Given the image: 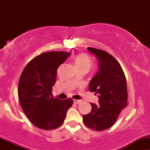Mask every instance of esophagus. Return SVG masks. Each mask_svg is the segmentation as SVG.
<instances>
[{
	"mask_svg": "<svg viewBox=\"0 0 150 150\" xmlns=\"http://www.w3.org/2000/svg\"><path fill=\"white\" fill-rule=\"evenodd\" d=\"M73 102H74V103H75V104L81 103V100H77V99H74Z\"/></svg>",
	"mask_w": 150,
	"mask_h": 150,
	"instance_id": "obj_1",
	"label": "esophagus"
}]
</instances>
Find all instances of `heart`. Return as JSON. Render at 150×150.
I'll use <instances>...</instances> for the list:
<instances>
[{
  "mask_svg": "<svg viewBox=\"0 0 150 150\" xmlns=\"http://www.w3.org/2000/svg\"><path fill=\"white\" fill-rule=\"evenodd\" d=\"M75 64L78 70L86 69L88 71L92 65V59L88 54L81 53L75 57Z\"/></svg>",
  "mask_w": 150,
  "mask_h": 150,
  "instance_id": "heart-1",
  "label": "heart"
}]
</instances>
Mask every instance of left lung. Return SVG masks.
<instances>
[{"label": "left lung", "instance_id": "1", "mask_svg": "<svg viewBox=\"0 0 150 150\" xmlns=\"http://www.w3.org/2000/svg\"><path fill=\"white\" fill-rule=\"evenodd\" d=\"M99 62V69L89 83V91L99 96V105L91 103L90 113L83 116L85 125L95 131H103L115 124L127 106L126 79L118 62L106 51L88 47Z\"/></svg>", "mask_w": 150, "mask_h": 150}]
</instances>
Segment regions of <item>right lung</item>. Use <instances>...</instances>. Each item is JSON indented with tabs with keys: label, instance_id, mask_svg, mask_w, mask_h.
Masks as SVG:
<instances>
[{
	"label": "right lung",
	"instance_id": "add662e5",
	"mask_svg": "<svg viewBox=\"0 0 150 150\" xmlns=\"http://www.w3.org/2000/svg\"><path fill=\"white\" fill-rule=\"evenodd\" d=\"M71 53L50 51L37 56L27 64L21 74L18 96L22 110L38 128L53 130L64 122L73 100L54 98L52 87L57 71Z\"/></svg>",
	"mask_w": 150,
	"mask_h": 150
}]
</instances>
